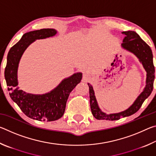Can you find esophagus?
<instances>
[{
  "label": "esophagus",
  "mask_w": 156,
  "mask_h": 156,
  "mask_svg": "<svg viewBox=\"0 0 156 156\" xmlns=\"http://www.w3.org/2000/svg\"><path fill=\"white\" fill-rule=\"evenodd\" d=\"M87 76V73L86 72H84V73H83V77H84V78H86Z\"/></svg>",
  "instance_id": "34e87169"
}]
</instances>
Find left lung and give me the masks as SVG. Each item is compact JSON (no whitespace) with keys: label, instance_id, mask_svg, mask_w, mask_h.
I'll use <instances>...</instances> for the list:
<instances>
[{"label":"left lung","instance_id":"left-lung-1","mask_svg":"<svg viewBox=\"0 0 156 156\" xmlns=\"http://www.w3.org/2000/svg\"><path fill=\"white\" fill-rule=\"evenodd\" d=\"M126 36L123 40L122 47L128 51H131L142 62L144 68L147 72V84L141 94L131 106L124 112L118 113L106 114L101 112L98 105L96 97H95L93 87L88 83L89 87V98H90V107L91 113L95 118L97 120H117L120 118H125L126 116L133 115L138 112L141 107L145 99L151 94L154 88V81L155 78V67L153 62V54L150 47L142 40L138 34L133 31H123Z\"/></svg>","mask_w":156,"mask_h":156}]
</instances>
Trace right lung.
<instances>
[{"instance_id":"obj_1","label":"right lung","mask_w":156,"mask_h":156,"mask_svg":"<svg viewBox=\"0 0 156 156\" xmlns=\"http://www.w3.org/2000/svg\"><path fill=\"white\" fill-rule=\"evenodd\" d=\"M56 32L54 29H42L26 33L10 49L7 55L5 78L9 96L27 117L39 121L50 122L61 118L65 113L66 103L71 91L82 79L81 73H74L63 80L54 90L43 95L27 94L17 87L18 66L25 50L35 40L53 36Z\"/></svg>"}]
</instances>
